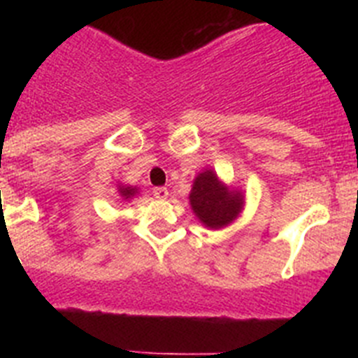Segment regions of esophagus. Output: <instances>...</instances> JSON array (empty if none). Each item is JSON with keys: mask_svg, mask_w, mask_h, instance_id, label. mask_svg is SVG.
I'll use <instances>...</instances> for the list:
<instances>
[{"mask_svg": "<svg viewBox=\"0 0 358 358\" xmlns=\"http://www.w3.org/2000/svg\"><path fill=\"white\" fill-rule=\"evenodd\" d=\"M152 195L156 199H166L169 197V189L164 188V186H156V188L152 189Z\"/></svg>", "mask_w": 358, "mask_h": 358, "instance_id": "1", "label": "esophagus"}]
</instances>
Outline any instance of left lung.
<instances>
[{"label":"left lung","instance_id":"left-lung-1","mask_svg":"<svg viewBox=\"0 0 358 358\" xmlns=\"http://www.w3.org/2000/svg\"><path fill=\"white\" fill-rule=\"evenodd\" d=\"M189 204L204 226L211 229L227 226L242 210V195L220 185L215 172L199 173L189 194Z\"/></svg>","mask_w":358,"mask_h":358}]
</instances>
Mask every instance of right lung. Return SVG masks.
<instances>
[{"label":"right lung","instance_id":"obj_1","mask_svg":"<svg viewBox=\"0 0 358 358\" xmlns=\"http://www.w3.org/2000/svg\"><path fill=\"white\" fill-rule=\"evenodd\" d=\"M122 195L125 199H129L131 195H134V188H122Z\"/></svg>","mask_w":358,"mask_h":358}]
</instances>
